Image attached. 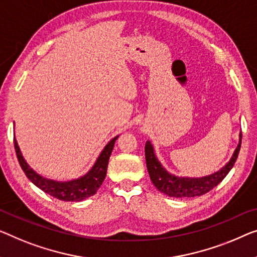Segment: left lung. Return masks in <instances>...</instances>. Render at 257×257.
Returning <instances> with one entry per match:
<instances>
[{
	"label": "left lung",
	"mask_w": 257,
	"mask_h": 257,
	"mask_svg": "<svg viewBox=\"0 0 257 257\" xmlns=\"http://www.w3.org/2000/svg\"><path fill=\"white\" fill-rule=\"evenodd\" d=\"M241 140H242V134L240 133L238 147H236L232 158L229 159L226 165L220 168L218 172H214L213 174L202 178H182L168 173L162 166L159 160L157 159L150 141H147V143H145V160H147V167L151 181L157 189L171 197L183 198L204 195L213 189L218 183L223 181L224 178L228 174V172L231 171V168L234 166L241 148Z\"/></svg>",
	"instance_id": "1"
}]
</instances>
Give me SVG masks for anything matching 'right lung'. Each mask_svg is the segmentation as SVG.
<instances>
[{
  "instance_id": "right-lung-1",
  "label": "right lung",
  "mask_w": 257,
  "mask_h": 257,
  "mask_svg": "<svg viewBox=\"0 0 257 257\" xmlns=\"http://www.w3.org/2000/svg\"><path fill=\"white\" fill-rule=\"evenodd\" d=\"M117 137L118 136L114 137L113 140H110L106 144L104 150L101 151L97 160H95L94 165L92 166L91 170L85 175H83V177L78 179L70 180V181H56V180H51L41 177L40 174H38L36 171H33L29 166V164L25 162L15 137L14 144L19 165H21L22 170L24 171V173L31 182L34 183L38 188L44 190L45 193L57 198V200L66 202H79L94 195L99 189V187L104 182L110 153L113 151L114 144H115Z\"/></svg>"
}]
</instances>
